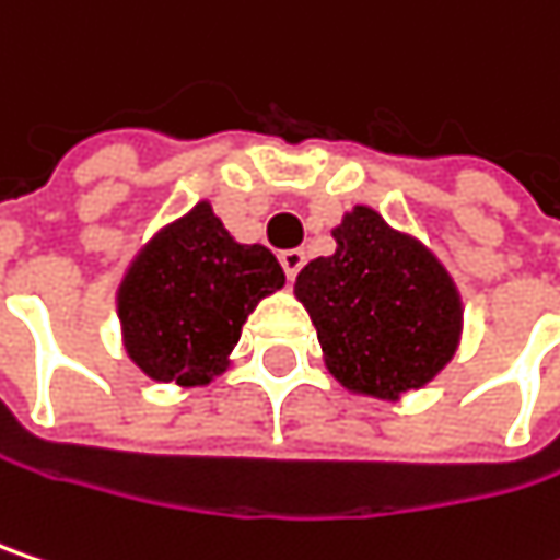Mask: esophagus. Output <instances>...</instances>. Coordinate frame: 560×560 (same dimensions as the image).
<instances>
[{"label": "esophagus", "instance_id": "obj_1", "mask_svg": "<svg viewBox=\"0 0 560 560\" xmlns=\"http://www.w3.org/2000/svg\"><path fill=\"white\" fill-rule=\"evenodd\" d=\"M304 249H284L279 256V262H281V269H284V276H288V281H294L298 279V272H301V266H304Z\"/></svg>", "mask_w": 560, "mask_h": 560}]
</instances>
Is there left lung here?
<instances>
[{
  "label": "left lung",
  "mask_w": 560,
  "mask_h": 560,
  "mask_svg": "<svg viewBox=\"0 0 560 560\" xmlns=\"http://www.w3.org/2000/svg\"><path fill=\"white\" fill-rule=\"evenodd\" d=\"M336 253L294 281L330 375L352 394L400 400L430 384L462 339V294L430 249L355 205L332 230Z\"/></svg>",
  "instance_id": "1"
}]
</instances>
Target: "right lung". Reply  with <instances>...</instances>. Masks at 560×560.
Wrapping results in <instances>:
<instances>
[{"label": "right lung", "instance_id": "right-lung-1", "mask_svg": "<svg viewBox=\"0 0 560 560\" xmlns=\"http://www.w3.org/2000/svg\"><path fill=\"white\" fill-rule=\"evenodd\" d=\"M284 284L279 259L236 243L198 201L160 230L128 266L118 320L130 362L153 382L211 384L230 365L246 317Z\"/></svg>", "mask_w": 560, "mask_h": 560}]
</instances>
